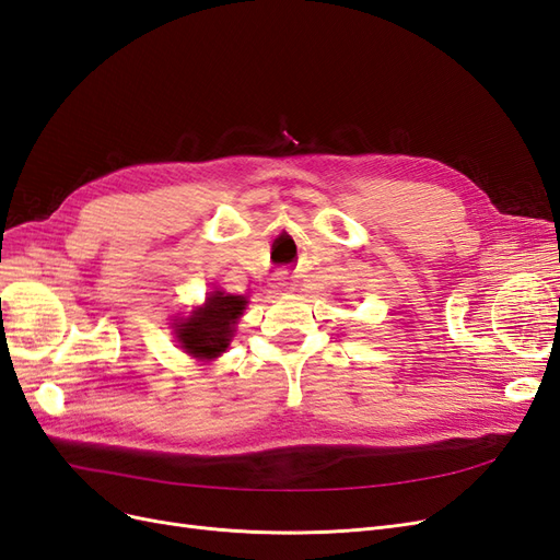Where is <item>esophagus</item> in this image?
<instances>
[{"label":"esophagus","mask_w":560,"mask_h":560,"mask_svg":"<svg viewBox=\"0 0 560 560\" xmlns=\"http://www.w3.org/2000/svg\"><path fill=\"white\" fill-rule=\"evenodd\" d=\"M282 280H290V278H287V276H282ZM284 284H290V282H284Z\"/></svg>","instance_id":"obj_1"}]
</instances>
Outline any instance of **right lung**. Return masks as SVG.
<instances>
[{
	"instance_id": "1",
	"label": "right lung",
	"mask_w": 560,
	"mask_h": 560,
	"mask_svg": "<svg viewBox=\"0 0 560 560\" xmlns=\"http://www.w3.org/2000/svg\"><path fill=\"white\" fill-rule=\"evenodd\" d=\"M245 306V296L212 292L206 299V306L196 308L189 317L179 322L177 341L198 360L219 358L229 348L235 319L243 315Z\"/></svg>"
}]
</instances>
